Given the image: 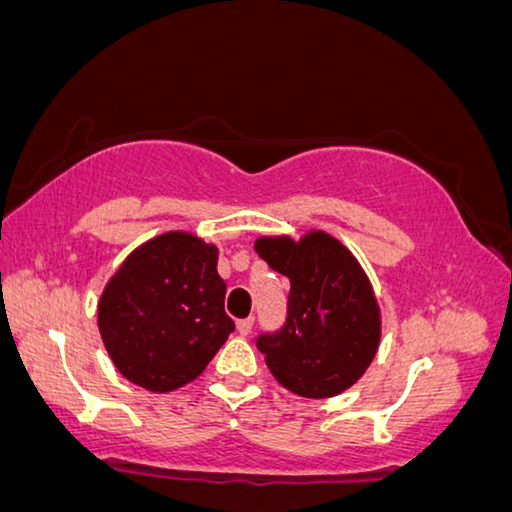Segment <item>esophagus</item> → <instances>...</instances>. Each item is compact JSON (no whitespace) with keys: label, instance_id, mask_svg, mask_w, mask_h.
<instances>
[{"label":"esophagus","instance_id":"obj_1","mask_svg":"<svg viewBox=\"0 0 512 512\" xmlns=\"http://www.w3.org/2000/svg\"><path fill=\"white\" fill-rule=\"evenodd\" d=\"M236 331H239V335H248L250 331H253V317L239 319V322H236Z\"/></svg>","mask_w":512,"mask_h":512}]
</instances>
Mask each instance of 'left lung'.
I'll use <instances>...</instances> for the list:
<instances>
[{
	"instance_id": "left-lung-1",
	"label": "left lung",
	"mask_w": 512,
	"mask_h": 512,
	"mask_svg": "<svg viewBox=\"0 0 512 512\" xmlns=\"http://www.w3.org/2000/svg\"><path fill=\"white\" fill-rule=\"evenodd\" d=\"M257 255L289 278L287 319L257 349L271 375L301 398H333L354 386L377 354L379 305L356 257L322 230L294 241L259 236Z\"/></svg>"
}]
</instances>
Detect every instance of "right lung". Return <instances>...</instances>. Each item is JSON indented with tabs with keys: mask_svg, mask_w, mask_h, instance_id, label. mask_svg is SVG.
Listing matches in <instances>:
<instances>
[{
	"mask_svg": "<svg viewBox=\"0 0 512 512\" xmlns=\"http://www.w3.org/2000/svg\"><path fill=\"white\" fill-rule=\"evenodd\" d=\"M216 266L218 248L188 232L160 234L119 266L98 301V331L128 381L167 393L202 375L234 331Z\"/></svg>",
	"mask_w": 512,
	"mask_h": 512,
	"instance_id": "add662e5",
	"label": "right lung"
}]
</instances>
